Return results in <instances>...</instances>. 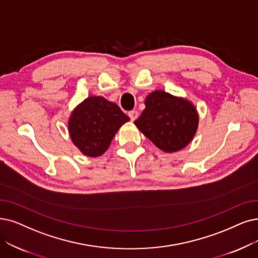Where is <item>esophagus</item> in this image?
<instances>
[{
	"label": "esophagus",
	"mask_w": 258,
	"mask_h": 258,
	"mask_svg": "<svg viewBox=\"0 0 258 258\" xmlns=\"http://www.w3.org/2000/svg\"><path fill=\"white\" fill-rule=\"evenodd\" d=\"M128 115L132 121H135L139 116V113H138V111H130Z\"/></svg>",
	"instance_id": "obj_1"
}]
</instances>
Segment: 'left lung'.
Segmentation results:
<instances>
[{
	"mask_svg": "<svg viewBox=\"0 0 258 258\" xmlns=\"http://www.w3.org/2000/svg\"><path fill=\"white\" fill-rule=\"evenodd\" d=\"M139 130L164 152H177L194 139L198 111L187 98L156 90L145 99V109L135 121Z\"/></svg>",
	"mask_w": 258,
	"mask_h": 258,
	"instance_id": "left-lung-1",
	"label": "left lung"
}]
</instances>
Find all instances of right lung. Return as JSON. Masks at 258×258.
I'll list each match as a JSON object with an SVG mask.
<instances>
[{
  "label": "right lung",
  "mask_w": 258,
  "mask_h": 258,
  "mask_svg": "<svg viewBox=\"0 0 258 258\" xmlns=\"http://www.w3.org/2000/svg\"><path fill=\"white\" fill-rule=\"evenodd\" d=\"M130 118L102 96H89L72 111L68 120L70 138L87 157L97 158L110 146L118 129Z\"/></svg>",
  "instance_id": "1"
}]
</instances>
